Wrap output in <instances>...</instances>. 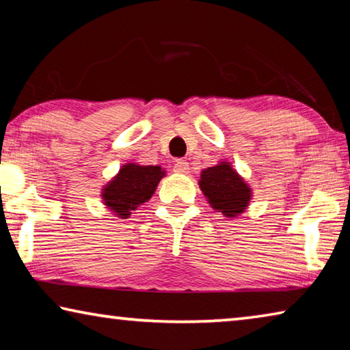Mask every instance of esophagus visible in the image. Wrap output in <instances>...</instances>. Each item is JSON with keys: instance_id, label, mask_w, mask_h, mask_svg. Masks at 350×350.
Returning a JSON list of instances; mask_svg holds the SVG:
<instances>
[{"instance_id": "esophagus-1", "label": "esophagus", "mask_w": 350, "mask_h": 350, "mask_svg": "<svg viewBox=\"0 0 350 350\" xmlns=\"http://www.w3.org/2000/svg\"><path fill=\"white\" fill-rule=\"evenodd\" d=\"M189 170V165L187 161H176L174 163V171L176 173H182V174H187Z\"/></svg>"}]
</instances>
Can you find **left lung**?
<instances>
[{
  "label": "left lung",
  "mask_w": 350,
  "mask_h": 350,
  "mask_svg": "<svg viewBox=\"0 0 350 350\" xmlns=\"http://www.w3.org/2000/svg\"><path fill=\"white\" fill-rule=\"evenodd\" d=\"M199 187L213 208L227 217H236L244 213L252 199V188L228 162L204 170Z\"/></svg>",
  "instance_id": "1"
}]
</instances>
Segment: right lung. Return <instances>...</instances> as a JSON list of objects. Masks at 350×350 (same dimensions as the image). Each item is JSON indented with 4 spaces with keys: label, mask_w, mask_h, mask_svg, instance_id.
<instances>
[{
    "label": "right lung",
    "mask_w": 350,
    "mask_h": 350,
    "mask_svg": "<svg viewBox=\"0 0 350 350\" xmlns=\"http://www.w3.org/2000/svg\"><path fill=\"white\" fill-rule=\"evenodd\" d=\"M163 176L165 171L157 165H123L118 174L103 188V204L120 219H126L131 211L151 199Z\"/></svg>",
    "instance_id": "add662e5"
}]
</instances>
